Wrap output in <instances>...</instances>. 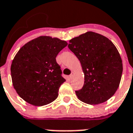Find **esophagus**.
Masks as SVG:
<instances>
[{
	"instance_id": "1",
	"label": "esophagus",
	"mask_w": 133,
	"mask_h": 133,
	"mask_svg": "<svg viewBox=\"0 0 133 133\" xmlns=\"http://www.w3.org/2000/svg\"><path fill=\"white\" fill-rule=\"evenodd\" d=\"M74 72H72L71 74V75L69 76L70 79H72V78H74Z\"/></svg>"
}]
</instances>
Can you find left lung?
Here are the masks:
<instances>
[{
  "mask_svg": "<svg viewBox=\"0 0 133 133\" xmlns=\"http://www.w3.org/2000/svg\"><path fill=\"white\" fill-rule=\"evenodd\" d=\"M68 47L80 60L85 74L82 89L76 91L83 102L96 105L108 101L119 87L123 64L119 51L105 37L87 32L69 41Z\"/></svg>",
  "mask_w": 133,
  "mask_h": 133,
  "instance_id": "obj_1",
  "label": "left lung"
}]
</instances>
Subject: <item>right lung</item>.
Wrapping results in <instances>:
<instances>
[{"mask_svg":"<svg viewBox=\"0 0 133 133\" xmlns=\"http://www.w3.org/2000/svg\"><path fill=\"white\" fill-rule=\"evenodd\" d=\"M66 46L65 41L41 36L20 48L12 61L11 76L21 98L35 106L45 105L57 98L66 80L56 57Z\"/></svg>","mask_w":133,"mask_h":133,"instance_id":"add662e5","label":"right lung"}]
</instances>
